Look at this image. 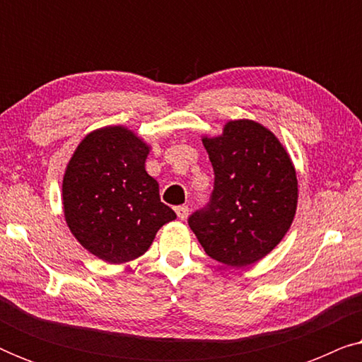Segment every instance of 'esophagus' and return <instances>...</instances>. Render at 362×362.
Returning <instances> with one entry per match:
<instances>
[{
	"mask_svg": "<svg viewBox=\"0 0 362 362\" xmlns=\"http://www.w3.org/2000/svg\"><path fill=\"white\" fill-rule=\"evenodd\" d=\"M175 211L181 221H186L187 216H189V207L187 206H176Z\"/></svg>",
	"mask_w": 362,
	"mask_h": 362,
	"instance_id": "esophagus-1",
	"label": "esophagus"
}]
</instances>
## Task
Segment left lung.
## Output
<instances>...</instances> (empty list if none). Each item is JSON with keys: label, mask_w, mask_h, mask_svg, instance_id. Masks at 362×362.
<instances>
[{"label": "left lung", "mask_w": 362, "mask_h": 362, "mask_svg": "<svg viewBox=\"0 0 362 362\" xmlns=\"http://www.w3.org/2000/svg\"><path fill=\"white\" fill-rule=\"evenodd\" d=\"M202 145L214 189L187 222L211 259L247 267L275 249L293 222L295 168L274 133L252 120L229 122L221 136Z\"/></svg>", "instance_id": "1"}]
</instances>
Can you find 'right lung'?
I'll list each match as a JSON object with an SVG mask.
<instances>
[{
    "instance_id": "right-lung-1",
    "label": "right lung",
    "mask_w": 362,
    "mask_h": 362,
    "mask_svg": "<svg viewBox=\"0 0 362 362\" xmlns=\"http://www.w3.org/2000/svg\"><path fill=\"white\" fill-rule=\"evenodd\" d=\"M148 148L133 132L107 127L77 146L64 175V216L88 252L123 264L148 250L156 232L176 219L145 170Z\"/></svg>"
}]
</instances>
